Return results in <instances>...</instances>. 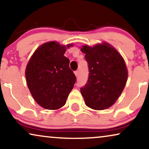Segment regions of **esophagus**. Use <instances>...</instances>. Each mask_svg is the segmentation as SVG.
<instances>
[{
    "label": "esophagus",
    "mask_w": 149,
    "mask_h": 149,
    "mask_svg": "<svg viewBox=\"0 0 149 149\" xmlns=\"http://www.w3.org/2000/svg\"><path fill=\"white\" fill-rule=\"evenodd\" d=\"M74 74H75V76H76L77 77H78V75H79V72H78V71H74Z\"/></svg>",
    "instance_id": "34e87169"
}]
</instances>
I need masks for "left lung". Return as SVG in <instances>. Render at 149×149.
<instances>
[{
  "label": "left lung",
  "mask_w": 149,
  "mask_h": 149,
  "mask_svg": "<svg viewBox=\"0 0 149 149\" xmlns=\"http://www.w3.org/2000/svg\"><path fill=\"white\" fill-rule=\"evenodd\" d=\"M89 68L86 84L81 88L85 104L94 110H104L114 104L123 91L127 79L125 62L109 44L81 48Z\"/></svg>",
  "instance_id": "obj_1"
}]
</instances>
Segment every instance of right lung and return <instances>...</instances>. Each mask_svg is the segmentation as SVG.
I'll use <instances>...</instances> for the list:
<instances>
[{"label":"right lung","instance_id":"add662e5","mask_svg":"<svg viewBox=\"0 0 149 149\" xmlns=\"http://www.w3.org/2000/svg\"><path fill=\"white\" fill-rule=\"evenodd\" d=\"M66 50L56 42H46L36 49L26 66L28 89L44 109L57 110L64 106L77 81L69 67L70 60L64 56Z\"/></svg>","mask_w":149,"mask_h":149}]
</instances>
